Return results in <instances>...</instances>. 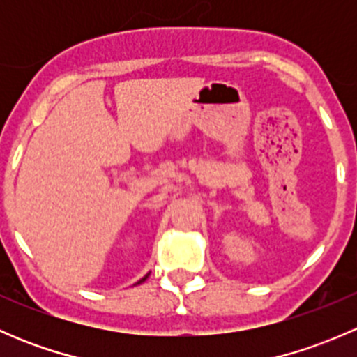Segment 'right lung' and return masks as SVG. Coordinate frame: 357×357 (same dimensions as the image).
<instances>
[{
	"label": "right lung",
	"mask_w": 357,
	"mask_h": 357,
	"mask_svg": "<svg viewBox=\"0 0 357 357\" xmlns=\"http://www.w3.org/2000/svg\"><path fill=\"white\" fill-rule=\"evenodd\" d=\"M149 276H150V273H149V275H145V276H143V278H142V280H139V282H138V283H136V285H139V283H143V282H145V280H146V278H149Z\"/></svg>",
	"instance_id": "1"
}]
</instances>
